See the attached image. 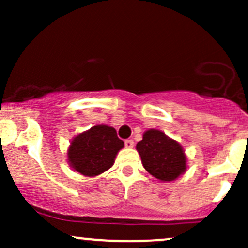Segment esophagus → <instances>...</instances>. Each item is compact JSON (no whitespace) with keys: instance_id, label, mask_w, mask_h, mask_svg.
Returning a JSON list of instances; mask_svg holds the SVG:
<instances>
[{"instance_id":"34e87169","label":"esophagus","mask_w":248,"mask_h":248,"mask_svg":"<svg viewBox=\"0 0 248 248\" xmlns=\"http://www.w3.org/2000/svg\"><path fill=\"white\" fill-rule=\"evenodd\" d=\"M124 147L126 148H133L134 147V141L133 140H126L124 141Z\"/></svg>"}]
</instances>
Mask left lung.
I'll return each mask as SVG.
<instances>
[{
	"mask_svg": "<svg viewBox=\"0 0 248 248\" xmlns=\"http://www.w3.org/2000/svg\"><path fill=\"white\" fill-rule=\"evenodd\" d=\"M142 164L160 181H173L186 169V157L181 144L163 132L149 129L136 144Z\"/></svg>",
	"mask_w": 248,
	"mask_h": 248,
	"instance_id": "1",
	"label": "left lung"
}]
</instances>
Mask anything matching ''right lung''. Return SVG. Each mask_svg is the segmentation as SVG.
<instances>
[{
  "mask_svg": "<svg viewBox=\"0 0 248 248\" xmlns=\"http://www.w3.org/2000/svg\"><path fill=\"white\" fill-rule=\"evenodd\" d=\"M122 147L124 141L118 138L114 128L99 124L73 139L67 157L73 169L93 177L113 166Z\"/></svg>",
  "mask_w": 248,
  "mask_h": 248,
  "instance_id": "1",
  "label": "right lung"
}]
</instances>
